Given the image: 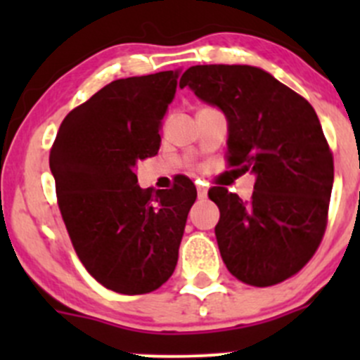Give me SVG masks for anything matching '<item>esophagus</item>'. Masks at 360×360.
I'll return each mask as SVG.
<instances>
[{
    "instance_id": "esophagus-1",
    "label": "esophagus",
    "mask_w": 360,
    "mask_h": 360,
    "mask_svg": "<svg viewBox=\"0 0 360 360\" xmlns=\"http://www.w3.org/2000/svg\"><path fill=\"white\" fill-rule=\"evenodd\" d=\"M197 195H198V198H205L207 197L205 184H198V186H197Z\"/></svg>"
}]
</instances>
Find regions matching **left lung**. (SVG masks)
Returning <instances> with one entry per match:
<instances>
[{"mask_svg":"<svg viewBox=\"0 0 360 360\" xmlns=\"http://www.w3.org/2000/svg\"><path fill=\"white\" fill-rule=\"evenodd\" d=\"M181 89L228 118V167L256 176L249 202L214 186L216 238L233 277L254 288L296 275L328 226L335 163L321 122L304 97L252 66L209 64L184 71Z\"/></svg>","mask_w":360,"mask_h":360,"instance_id":"8db88e82","label":"left lung"}]
</instances>
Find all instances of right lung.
<instances>
[{"instance_id":"obj_1","label":"right lung","mask_w":360,"mask_h":360,"mask_svg":"<svg viewBox=\"0 0 360 360\" xmlns=\"http://www.w3.org/2000/svg\"><path fill=\"white\" fill-rule=\"evenodd\" d=\"M179 69L115 79L60 123L50 170L64 224L79 261L99 284L146 294L165 284L197 188L143 190L136 167L160 150V125Z\"/></svg>"}]
</instances>
